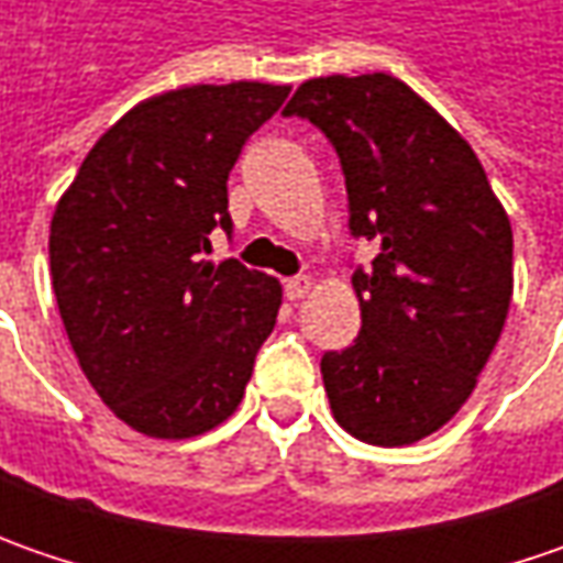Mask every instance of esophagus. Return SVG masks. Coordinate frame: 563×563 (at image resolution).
<instances>
[{
	"instance_id": "1",
	"label": "esophagus",
	"mask_w": 563,
	"mask_h": 563,
	"mask_svg": "<svg viewBox=\"0 0 563 563\" xmlns=\"http://www.w3.org/2000/svg\"><path fill=\"white\" fill-rule=\"evenodd\" d=\"M310 278L307 275H294V278H285V297L288 300H300V297H307L310 294Z\"/></svg>"
}]
</instances>
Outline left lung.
<instances>
[{
  "instance_id": "left-lung-1",
  "label": "left lung",
  "mask_w": 563,
  "mask_h": 563,
  "mask_svg": "<svg viewBox=\"0 0 563 563\" xmlns=\"http://www.w3.org/2000/svg\"><path fill=\"white\" fill-rule=\"evenodd\" d=\"M282 115L335 146L347 228L378 244L354 269L360 335L319 363L332 413L360 442H420L461 410L505 329L508 216L470 143L398 77H316Z\"/></svg>"
}]
</instances>
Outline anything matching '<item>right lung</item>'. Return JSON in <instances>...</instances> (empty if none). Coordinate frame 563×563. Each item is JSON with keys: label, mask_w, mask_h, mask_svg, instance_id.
Wrapping results in <instances>:
<instances>
[{"label": "right lung", "mask_w": 563, "mask_h": 563, "mask_svg": "<svg viewBox=\"0 0 563 563\" xmlns=\"http://www.w3.org/2000/svg\"><path fill=\"white\" fill-rule=\"evenodd\" d=\"M291 87L197 84L115 121L58 200L49 231L55 300L77 363L131 429L190 439L244 398L282 288L238 260L228 175Z\"/></svg>", "instance_id": "obj_1"}]
</instances>
